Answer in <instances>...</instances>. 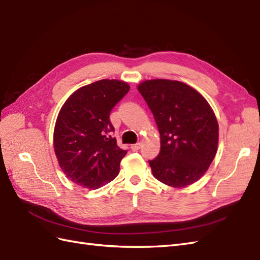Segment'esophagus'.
<instances>
[{
	"label": "esophagus",
	"mask_w": 260,
	"mask_h": 260,
	"mask_svg": "<svg viewBox=\"0 0 260 260\" xmlns=\"http://www.w3.org/2000/svg\"><path fill=\"white\" fill-rule=\"evenodd\" d=\"M140 147H142V143H137V144H135V145H132V146H131V149H132L133 151H137V150L140 149Z\"/></svg>",
	"instance_id": "1"
}]
</instances>
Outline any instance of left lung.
<instances>
[{"label":"left lung","instance_id":"1","mask_svg":"<svg viewBox=\"0 0 260 260\" xmlns=\"http://www.w3.org/2000/svg\"><path fill=\"white\" fill-rule=\"evenodd\" d=\"M137 89L160 133V152L149 161L153 176L172 187L197 182L218 149L219 125L209 103L194 88L176 80H145Z\"/></svg>","mask_w":260,"mask_h":260}]
</instances>
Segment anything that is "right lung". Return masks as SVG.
I'll return each instance as SVG.
<instances>
[{
  "instance_id": "right-lung-1",
  "label": "right lung",
  "mask_w": 260,
  "mask_h": 260,
  "mask_svg": "<svg viewBox=\"0 0 260 260\" xmlns=\"http://www.w3.org/2000/svg\"><path fill=\"white\" fill-rule=\"evenodd\" d=\"M128 91L125 81L101 79L77 89L58 112L55 155L66 177L79 186L97 189L120 172L127 151L116 144L110 113Z\"/></svg>"
}]
</instances>
